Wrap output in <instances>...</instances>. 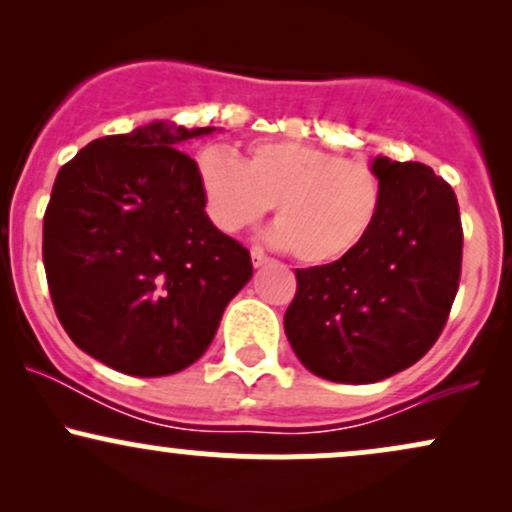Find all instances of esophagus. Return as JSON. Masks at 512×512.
Returning <instances> with one entry per match:
<instances>
[{
	"label": "esophagus",
	"instance_id": "1",
	"mask_svg": "<svg viewBox=\"0 0 512 512\" xmlns=\"http://www.w3.org/2000/svg\"><path fill=\"white\" fill-rule=\"evenodd\" d=\"M250 257H252V264H255V267H264V264H269V257L260 250H252Z\"/></svg>",
	"mask_w": 512,
	"mask_h": 512
}]
</instances>
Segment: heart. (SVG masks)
I'll return each mask as SVG.
<instances>
[{
    "label": "heart",
    "instance_id": "heart-1",
    "mask_svg": "<svg viewBox=\"0 0 512 512\" xmlns=\"http://www.w3.org/2000/svg\"><path fill=\"white\" fill-rule=\"evenodd\" d=\"M204 209L216 228L236 233L272 204L267 240L303 264H332L366 240L383 207V182L358 158L276 139L248 146L243 161L221 146L197 154Z\"/></svg>",
    "mask_w": 512,
    "mask_h": 512
}]
</instances>
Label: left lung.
I'll list each match as a JSON object with an SVG mask.
<instances>
[{"label":"left lung","instance_id":"obj_1","mask_svg":"<svg viewBox=\"0 0 512 512\" xmlns=\"http://www.w3.org/2000/svg\"><path fill=\"white\" fill-rule=\"evenodd\" d=\"M383 207L351 255L296 269L284 315L291 349L317 378L368 385L414 366L448 320L462 269L452 187L424 163L373 158Z\"/></svg>","mask_w":512,"mask_h":512}]
</instances>
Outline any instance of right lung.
Here are the masks:
<instances>
[{
    "instance_id": "right-lung-1",
    "label": "right lung",
    "mask_w": 512,
    "mask_h": 512,
    "mask_svg": "<svg viewBox=\"0 0 512 512\" xmlns=\"http://www.w3.org/2000/svg\"><path fill=\"white\" fill-rule=\"evenodd\" d=\"M216 127L170 120L91 142L57 173L43 221L55 313L105 366L161 378L209 349L252 276L250 252L211 223L178 151Z\"/></svg>"
}]
</instances>
